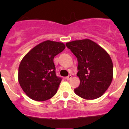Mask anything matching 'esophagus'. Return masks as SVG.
<instances>
[{
	"label": "esophagus",
	"mask_w": 129,
	"mask_h": 129,
	"mask_svg": "<svg viewBox=\"0 0 129 129\" xmlns=\"http://www.w3.org/2000/svg\"><path fill=\"white\" fill-rule=\"evenodd\" d=\"M71 78H72V76H71V75H68V76H67V77H66V79H67V80H70V79Z\"/></svg>",
	"instance_id": "esophagus-1"
}]
</instances>
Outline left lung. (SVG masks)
<instances>
[{
	"instance_id": "left-lung-1",
	"label": "left lung",
	"mask_w": 129,
	"mask_h": 129,
	"mask_svg": "<svg viewBox=\"0 0 129 129\" xmlns=\"http://www.w3.org/2000/svg\"><path fill=\"white\" fill-rule=\"evenodd\" d=\"M66 46L77 57V76L80 85L76 94L85 100H94L104 94L113 77V64L109 53L91 40L74 41Z\"/></svg>"
}]
</instances>
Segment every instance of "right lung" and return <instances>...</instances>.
<instances>
[{
    "mask_svg": "<svg viewBox=\"0 0 129 129\" xmlns=\"http://www.w3.org/2000/svg\"><path fill=\"white\" fill-rule=\"evenodd\" d=\"M64 48L63 43L46 41L24 57L19 67L18 78L29 98L46 101L56 94L62 78L56 76L53 58Z\"/></svg>",
    "mask_w": 129,
    "mask_h": 129,
    "instance_id": "obj_1",
    "label": "right lung"
}]
</instances>
